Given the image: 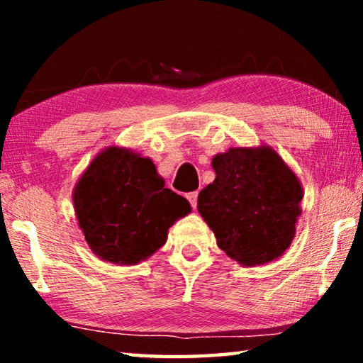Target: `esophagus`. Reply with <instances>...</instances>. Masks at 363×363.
<instances>
[{
    "mask_svg": "<svg viewBox=\"0 0 363 363\" xmlns=\"http://www.w3.org/2000/svg\"><path fill=\"white\" fill-rule=\"evenodd\" d=\"M186 196H187V200L190 201V205H192V208L195 210V208H196V199H199V192H190Z\"/></svg>",
    "mask_w": 363,
    "mask_h": 363,
    "instance_id": "1",
    "label": "esophagus"
}]
</instances>
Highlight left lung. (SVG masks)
<instances>
[{
	"label": "left lung",
	"instance_id": "left-lung-1",
	"mask_svg": "<svg viewBox=\"0 0 363 363\" xmlns=\"http://www.w3.org/2000/svg\"><path fill=\"white\" fill-rule=\"evenodd\" d=\"M216 179L199 195V213L224 253L247 267L290 247L304 192L298 176L266 144L230 147L213 157Z\"/></svg>",
	"mask_w": 363,
	"mask_h": 363
}]
</instances>
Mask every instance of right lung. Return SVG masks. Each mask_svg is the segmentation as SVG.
Returning <instances> with one entry per match:
<instances>
[{
  "instance_id": "right-lung-1",
  "label": "right lung",
  "mask_w": 363,
  "mask_h": 363,
  "mask_svg": "<svg viewBox=\"0 0 363 363\" xmlns=\"http://www.w3.org/2000/svg\"><path fill=\"white\" fill-rule=\"evenodd\" d=\"M73 206L91 251L102 261L133 266L167 243L168 229L190 203L158 176L150 158L110 145L73 187Z\"/></svg>"
}]
</instances>
